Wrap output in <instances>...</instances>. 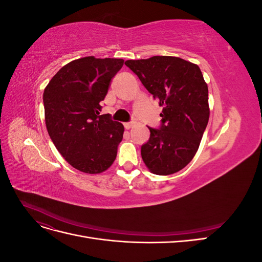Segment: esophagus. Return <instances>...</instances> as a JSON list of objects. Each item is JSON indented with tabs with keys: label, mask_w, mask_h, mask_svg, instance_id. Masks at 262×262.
Segmentation results:
<instances>
[{
	"label": "esophagus",
	"mask_w": 262,
	"mask_h": 262,
	"mask_svg": "<svg viewBox=\"0 0 262 262\" xmlns=\"http://www.w3.org/2000/svg\"><path fill=\"white\" fill-rule=\"evenodd\" d=\"M123 125H124V128H125L126 130H128V129L132 128V126H133V122H125Z\"/></svg>",
	"instance_id": "34e87169"
}]
</instances>
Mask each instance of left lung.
Masks as SVG:
<instances>
[{
    "label": "left lung",
    "instance_id": "obj_1",
    "mask_svg": "<svg viewBox=\"0 0 262 262\" xmlns=\"http://www.w3.org/2000/svg\"><path fill=\"white\" fill-rule=\"evenodd\" d=\"M163 107L158 129L148 126L142 160L156 175H171L191 162L208 125L209 91L200 68L176 57L124 62Z\"/></svg>",
    "mask_w": 262,
    "mask_h": 262
}]
</instances>
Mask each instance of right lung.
<instances>
[{
	"instance_id": "1",
	"label": "right lung",
	"mask_w": 262,
	"mask_h": 262,
	"mask_svg": "<svg viewBox=\"0 0 262 262\" xmlns=\"http://www.w3.org/2000/svg\"><path fill=\"white\" fill-rule=\"evenodd\" d=\"M122 59L85 57L58 71L43 92L45 120L53 144L74 168L99 173L115 162L122 123L99 115Z\"/></svg>"
}]
</instances>
